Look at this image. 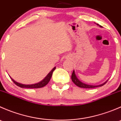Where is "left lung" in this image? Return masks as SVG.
<instances>
[{
	"instance_id": "obj_1",
	"label": "left lung",
	"mask_w": 121,
	"mask_h": 121,
	"mask_svg": "<svg viewBox=\"0 0 121 121\" xmlns=\"http://www.w3.org/2000/svg\"><path fill=\"white\" fill-rule=\"evenodd\" d=\"M100 27H102L101 26H99ZM71 80L72 81L74 82L77 86H79L80 88H96V87H99V86H102V85H104L105 84H106V82L108 81H107L106 82H105L104 83L102 84H101V85H88V84H84L83 82H82L81 81H80L77 78V77H76L75 74V71L74 70L73 71V73H72L71 75Z\"/></svg>"
}]
</instances>
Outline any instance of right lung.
<instances>
[{
	"instance_id": "right-lung-1",
	"label": "right lung",
	"mask_w": 121,
	"mask_h": 121,
	"mask_svg": "<svg viewBox=\"0 0 121 121\" xmlns=\"http://www.w3.org/2000/svg\"><path fill=\"white\" fill-rule=\"evenodd\" d=\"M56 69V67L53 68V69L47 74V76L43 79L41 81L38 82V83L35 84H30V85H26V84H23L21 83H19V82H16V81H14L13 78L10 77V78L12 79V81H13L14 84H16L17 86H20L21 88H42L43 86H44L45 85H47L48 83V82L50 80L51 78H52V74H53V71H54V69Z\"/></svg>"
}]
</instances>
